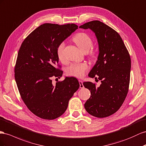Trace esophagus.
I'll return each mask as SVG.
<instances>
[{
	"instance_id": "34e87169",
	"label": "esophagus",
	"mask_w": 146,
	"mask_h": 146,
	"mask_svg": "<svg viewBox=\"0 0 146 146\" xmlns=\"http://www.w3.org/2000/svg\"><path fill=\"white\" fill-rule=\"evenodd\" d=\"M79 84H80V88H83L84 87V84H83V82L82 80H79Z\"/></svg>"
}]
</instances>
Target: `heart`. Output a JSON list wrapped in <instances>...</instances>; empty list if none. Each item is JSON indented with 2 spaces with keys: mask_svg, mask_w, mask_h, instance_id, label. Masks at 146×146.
I'll return each instance as SVG.
<instances>
[{
  "mask_svg": "<svg viewBox=\"0 0 146 146\" xmlns=\"http://www.w3.org/2000/svg\"><path fill=\"white\" fill-rule=\"evenodd\" d=\"M73 41L76 43L83 52H88L92 46V40L88 34L84 33H80L74 35L73 37ZM64 42H61L58 45L56 49L57 56L60 61H62L64 60ZM88 68V64L85 62L83 63H77L70 66L66 70V73L68 76H74L76 77H82L84 76L85 72Z\"/></svg>",
  "mask_w": 146,
  "mask_h": 146,
  "instance_id": "b5f03b06",
  "label": "heart"
}]
</instances>
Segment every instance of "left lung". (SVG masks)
I'll return each instance as SVG.
<instances>
[{"mask_svg": "<svg viewBox=\"0 0 146 146\" xmlns=\"http://www.w3.org/2000/svg\"><path fill=\"white\" fill-rule=\"evenodd\" d=\"M95 34L99 54L88 76L101 80L96 87L90 82L83 83L91 92L84 104L90 115L98 118L111 115L121 107L127 95L130 78L131 59L120 35L100 21H90L79 26Z\"/></svg>", "mask_w": 146, "mask_h": 146, "instance_id": "obj_1", "label": "left lung"}]
</instances>
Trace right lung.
Wrapping results in <instances>:
<instances>
[{
  "instance_id": "obj_1",
  "label": "right lung",
  "mask_w": 146,
  "mask_h": 146,
  "mask_svg": "<svg viewBox=\"0 0 146 146\" xmlns=\"http://www.w3.org/2000/svg\"><path fill=\"white\" fill-rule=\"evenodd\" d=\"M77 29L75 24H43L25 39L19 50L16 83L27 108L41 119L53 120L62 115L80 86L73 77H66L55 85L52 80L53 76L60 78L63 73L56 68L57 47Z\"/></svg>"
}]
</instances>
